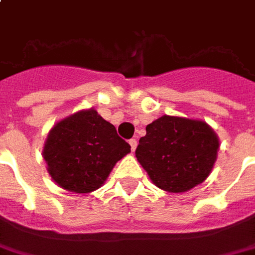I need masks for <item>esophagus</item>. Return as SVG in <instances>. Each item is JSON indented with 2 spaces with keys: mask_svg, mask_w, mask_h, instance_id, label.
<instances>
[{
  "mask_svg": "<svg viewBox=\"0 0 255 255\" xmlns=\"http://www.w3.org/2000/svg\"><path fill=\"white\" fill-rule=\"evenodd\" d=\"M129 146H131V150L132 151H135L136 150V146H137V142H136V139H129Z\"/></svg>",
  "mask_w": 255,
  "mask_h": 255,
  "instance_id": "esophagus-1",
  "label": "esophagus"
}]
</instances>
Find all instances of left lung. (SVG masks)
<instances>
[{"label":"left lung","mask_w":255,"mask_h":255,"mask_svg":"<svg viewBox=\"0 0 255 255\" xmlns=\"http://www.w3.org/2000/svg\"><path fill=\"white\" fill-rule=\"evenodd\" d=\"M218 150V135L205 122L163 115L147 126L135 154L158 188L182 193L205 181Z\"/></svg>","instance_id":"1"}]
</instances>
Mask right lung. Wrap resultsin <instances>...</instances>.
<instances>
[{
  "mask_svg": "<svg viewBox=\"0 0 255 255\" xmlns=\"http://www.w3.org/2000/svg\"><path fill=\"white\" fill-rule=\"evenodd\" d=\"M131 152L116 128L96 109L70 115L51 128L43 148L47 171L56 184L74 193L99 189L116 162Z\"/></svg>",
  "mask_w": 255,
  "mask_h": 255,
  "instance_id": "right-lung-1",
  "label": "right lung"
}]
</instances>
